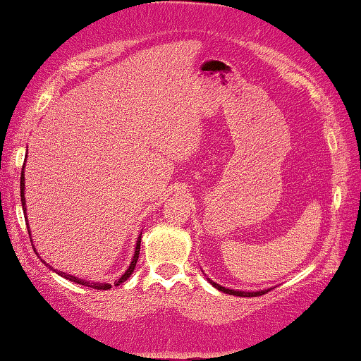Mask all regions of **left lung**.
I'll return each instance as SVG.
<instances>
[{
	"label": "left lung",
	"instance_id": "left-lung-1",
	"mask_svg": "<svg viewBox=\"0 0 361 361\" xmlns=\"http://www.w3.org/2000/svg\"><path fill=\"white\" fill-rule=\"evenodd\" d=\"M207 280L210 281V283H212L213 286H215L216 290L223 291V293H228V295H234V296H247V298H250V296H260V295H265V293H267V291H270V290H260V291H239V290L224 288V286H221V285L215 283V281L210 280V279H207Z\"/></svg>",
	"mask_w": 361,
	"mask_h": 361
}]
</instances>
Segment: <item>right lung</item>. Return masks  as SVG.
I'll use <instances>...</instances> for the list:
<instances>
[{"instance_id": "obj_1", "label": "right lung", "mask_w": 361, "mask_h": 361, "mask_svg": "<svg viewBox=\"0 0 361 361\" xmlns=\"http://www.w3.org/2000/svg\"><path fill=\"white\" fill-rule=\"evenodd\" d=\"M20 202H23V210L25 212V197H24V166H23V172H20ZM25 219H27V216H25ZM27 231H29V236H30V228H27ZM140 243H142V236H138V241H137V247H135V254H133V259H132V262H130V265H128V269H127V271H125V274L120 276L118 280H116V286H118L120 283H123L125 280L128 279L130 275L133 274V270H135V265H137V260H138V255H140ZM39 255V254H37ZM42 260V259H40ZM42 262H44V260H42ZM47 267H50L49 264L47 262H44ZM51 270L54 271H56V274L59 275H61L63 276V279H66V280H70V281H75V283H80V285H85V286H90V288H96V290H109V288H112V285L111 283H94V281H90V280H82V279H78V276H75V275H68V274H65V271H60V270H55L54 267H50Z\"/></svg>"}]
</instances>
